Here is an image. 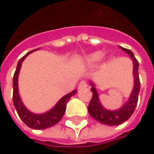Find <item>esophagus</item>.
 Returning a JSON list of instances; mask_svg holds the SVG:
<instances>
[{
  "label": "esophagus",
  "instance_id": "1",
  "mask_svg": "<svg viewBox=\"0 0 154 154\" xmlns=\"http://www.w3.org/2000/svg\"><path fill=\"white\" fill-rule=\"evenodd\" d=\"M79 89H82V88H86L87 87V84H86V81H80L79 83Z\"/></svg>",
  "mask_w": 154,
  "mask_h": 154
}]
</instances>
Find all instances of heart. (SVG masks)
<instances>
[{"label": "heart", "instance_id": "heart-1", "mask_svg": "<svg viewBox=\"0 0 154 154\" xmlns=\"http://www.w3.org/2000/svg\"><path fill=\"white\" fill-rule=\"evenodd\" d=\"M102 57H103V53L101 51H96L86 56L83 60V63L85 65H93L99 62L102 59Z\"/></svg>", "mask_w": 154, "mask_h": 154}]
</instances>
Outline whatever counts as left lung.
I'll use <instances>...</instances> for the list:
<instances>
[{
	"instance_id": "obj_1",
	"label": "left lung",
	"mask_w": 154,
	"mask_h": 154,
	"mask_svg": "<svg viewBox=\"0 0 154 154\" xmlns=\"http://www.w3.org/2000/svg\"><path fill=\"white\" fill-rule=\"evenodd\" d=\"M122 51H125L130 58L133 61V76H134V86L133 90L129 95V98L128 101L123 105L121 106L119 109L110 110L105 109L102 105V103L99 100L97 88L95 84L92 80H90L91 85V91L92 92V98L91 102L88 105V112L96 121L99 122L102 124L109 125V126H115L119 125L122 122H126L132 116L134 110L136 107V104L138 102V95L140 92V79L138 69H139V62L134 56L133 52L123 47H121Z\"/></svg>"
}]
</instances>
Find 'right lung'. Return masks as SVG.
Returning a JSON list of instances; mask_svg holds the SVG:
<instances>
[{"label":"right lung","mask_w":154,"mask_h":154,"mask_svg":"<svg viewBox=\"0 0 154 154\" xmlns=\"http://www.w3.org/2000/svg\"><path fill=\"white\" fill-rule=\"evenodd\" d=\"M38 49L26 53L18 62L16 71L14 75V80H13V86H14L13 101H14V105L15 109L17 110L20 119L26 124L28 127L33 128V129H45L47 128H51L56 125V123L62 119V117L65 113V110H66L67 103L69 101L70 98L72 96H74L77 92V90H74L71 92L68 93L67 95L63 96L54 105V107H52L51 109H49L45 113L37 114V113H33L27 109L25 106L24 103L22 102L20 96V92H19V83H18L19 74H20V71L21 66H22V62H24L26 57L28 55H30L31 53L38 51Z\"/></svg>","instance_id":"1"}]
</instances>
